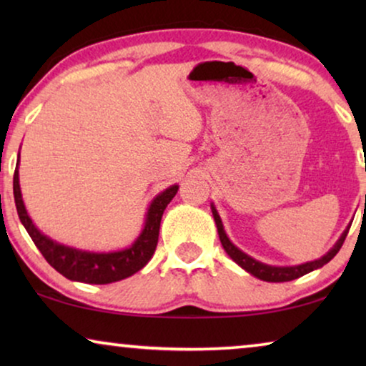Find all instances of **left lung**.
<instances>
[{"label": "left lung", "mask_w": 366, "mask_h": 366, "mask_svg": "<svg viewBox=\"0 0 366 366\" xmlns=\"http://www.w3.org/2000/svg\"><path fill=\"white\" fill-rule=\"evenodd\" d=\"M212 209H213L214 223H217L218 234H219V239H222V244H223L224 252H227L229 257H232V259H233L234 263H238L239 267L247 269L248 273H252L253 277L263 280V282H272V283L292 282V280L303 277V274L313 272V269L322 268L323 264H327L330 259H332L335 254L340 252V248H342L345 238H347V234H348V229H347V232L342 234V238L338 239L337 244H335V247L330 249V252L325 254L323 258L315 259V262H310V263H305V264H298V267H268V264L259 263V262H257V259H253L252 257H248V254H244L242 249H238L232 242H229L228 237H227V233H224L222 219H219L217 209H214L213 207H212Z\"/></svg>", "instance_id": "left-lung-1"}]
</instances>
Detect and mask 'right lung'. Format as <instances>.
Wrapping results in <instances>:
<instances>
[{
	"label": "right lung",
	"instance_id": "right-lung-1",
	"mask_svg": "<svg viewBox=\"0 0 366 366\" xmlns=\"http://www.w3.org/2000/svg\"><path fill=\"white\" fill-rule=\"evenodd\" d=\"M13 192L19 219H21L28 234L36 244V248L41 252L44 259L58 273H61L68 280H73V282L107 285L132 277L149 262L154 249H157L163 212L168 207V203L174 198L178 187L177 184L169 187L153 199L147 214V224H144V229L139 234V238L129 248L114 253H89L81 252V249H73L53 242V239L44 237L43 233H39L38 228L33 224L31 218L28 217L26 209H24L21 189H19L18 168L14 169Z\"/></svg>",
	"mask_w": 366,
	"mask_h": 366
}]
</instances>
